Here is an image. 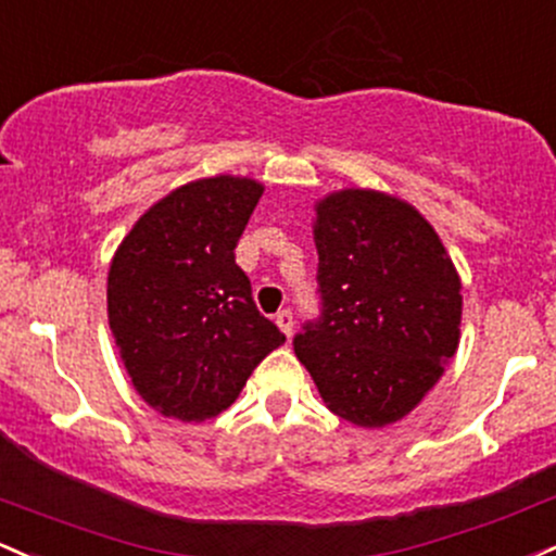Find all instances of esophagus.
<instances>
[{
	"label": "esophagus",
	"instance_id": "esophagus-1",
	"mask_svg": "<svg viewBox=\"0 0 556 556\" xmlns=\"http://www.w3.org/2000/svg\"><path fill=\"white\" fill-rule=\"evenodd\" d=\"M274 321H277V327L282 329L285 334H292V327H295V316H292V311L290 308H285V311H279L277 316H274Z\"/></svg>",
	"mask_w": 556,
	"mask_h": 556
}]
</instances>
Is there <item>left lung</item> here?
Returning a JSON list of instances; mask_svg holds the SVG:
<instances>
[{
  "mask_svg": "<svg viewBox=\"0 0 556 556\" xmlns=\"http://www.w3.org/2000/svg\"><path fill=\"white\" fill-rule=\"evenodd\" d=\"M319 316L292 338L321 399L358 427L422 401L459 345L462 285L435 229L404 200L343 189L316 205Z\"/></svg>",
  "mask_w": 556,
  "mask_h": 556,
  "instance_id": "obj_1",
  "label": "left lung"
}]
</instances>
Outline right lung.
I'll use <instances>...</instances> for the list:
<instances>
[{"mask_svg":"<svg viewBox=\"0 0 556 556\" xmlns=\"http://www.w3.org/2000/svg\"><path fill=\"white\" fill-rule=\"evenodd\" d=\"M261 194L258 181L235 176L174 189L134 224L110 264L115 345L134 388L166 417L222 414L285 343L235 261Z\"/></svg>","mask_w":556,"mask_h":556,"instance_id":"add662e5","label":"right lung"}]
</instances>
